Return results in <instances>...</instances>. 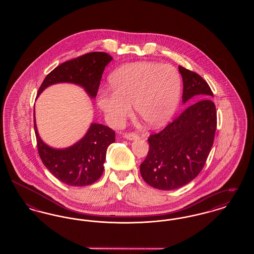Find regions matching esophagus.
I'll use <instances>...</instances> for the list:
<instances>
[{
  "mask_svg": "<svg viewBox=\"0 0 254 254\" xmlns=\"http://www.w3.org/2000/svg\"><path fill=\"white\" fill-rule=\"evenodd\" d=\"M124 137H125L127 140H129V141L139 139V136H138L136 133H126V134L124 135Z\"/></svg>",
  "mask_w": 254,
  "mask_h": 254,
  "instance_id": "34e87169",
  "label": "esophagus"
}]
</instances>
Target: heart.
<instances>
[{"instance_id": "heart-1", "label": "heart", "mask_w": 254, "mask_h": 254, "mask_svg": "<svg viewBox=\"0 0 254 254\" xmlns=\"http://www.w3.org/2000/svg\"><path fill=\"white\" fill-rule=\"evenodd\" d=\"M111 89H101L97 105L110 125L118 127L131 114L150 127L167 124L175 113L181 95L179 71L170 64L135 62L116 68L109 76Z\"/></svg>"}]
</instances>
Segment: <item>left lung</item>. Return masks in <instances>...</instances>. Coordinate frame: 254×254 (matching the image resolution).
Instances as JSON below:
<instances>
[{
    "instance_id": "1",
    "label": "left lung",
    "mask_w": 254,
    "mask_h": 254,
    "mask_svg": "<svg viewBox=\"0 0 254 254\" xmlns=\"http://www.w3.org/2000/svg\"><path fill=\"white\" fill-rule=\"evenodd\" d=\"M183 104L194 102L162 131L147 139L149 150L140 172L149 186L172 190L192 181L204 168L213 145L217 115L213 93L197 73L179 65Z\"/></svg>"
}]
</instances>
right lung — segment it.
I'll list each match as a JSON object with an SVG mask.
<instances>
[{"label": "right lung", "mask_w": 254, "mask_h": 254, "mask_svg": "<svg viewBox=\"0 0 254 254\" xmlns=\"http://www.w3.org/2000/svg\"><path fill=\"white\" fill-rule=\"evenodd\" d=\"M112 57L106 52H90L63 63L45 78L38 96L50 85L68 83L79 85L94 99L102 74ZM34 129L39 155L42 162L58 180L72 186L91 185L104 172L107 149L115 142V132L109 127L92 123L85 136L77 143L64 148H54L40 137L34 110Z\"/></svg>", "instance_id": "add662e5"}]
</instances>
